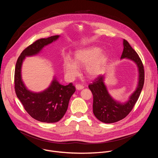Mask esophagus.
I'll list each match as a JSON object with an SVG mask.
<instances>
[{
	"label": "esophagus",
	"instance_id": "34e87169",
	"mask_svg": "<svg viewBox=\"0 0 158 158\" xmlns=\"http://www.w3.org/2000/svg\"><path fill=\"white\" fill-rule=\"evenodd\" d=\"M76 88L77 90H81V89H82L84 88V85H81V84H76Z\"/></svg>",
	"mask_w": 158,
	"mask_h": 158
}]
</instances>
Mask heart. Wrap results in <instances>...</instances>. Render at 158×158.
<instances>
[{"label": "heart", "mask_w": 158, "mask_h": 158, "mask_svg": "<svg viewBox=\"0 0 158 158\" xmlns=\"http://www.w3.org/2000/svg\"><path fill=\"white\" fill-rule=\"evenodd\" d=\"M102 50L97 47H90L76 52L74 60L67 56L63 62L66 76L69 79L75 78L79 74V67L85 66V71L90 77H97L104 71L107 61L105 53H101Z\"/></svg>", "instance_id": "obj_1"}]
</instances>
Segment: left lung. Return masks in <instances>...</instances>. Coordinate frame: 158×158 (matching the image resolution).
<instances>
[{
  "label": "left lung",
  "mask_w": 158,
  "mask_h": 158,
  "mask_svg": "<svg viewBox=\"0 0 158 158\" xmlns=\"http://www.w3.org/2000/svg\"><path fill=\"white\" fill-rule=\"evenodd\" d=\"M123 52L121 59H127L133 61L138 69V83L136 90L125 102L114 99L109 94L104 84V74L99 76L89 85L93 95V113L96 118L104 123H113L126 118L137 102L144 82V71L142 61L137 52L123 39Z\"/></svg>",
  "instance_id": "8db88e82"
}]
</instances>
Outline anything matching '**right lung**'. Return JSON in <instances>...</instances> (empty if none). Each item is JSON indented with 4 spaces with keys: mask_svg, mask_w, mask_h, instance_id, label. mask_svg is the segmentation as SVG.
I'll return each mask as SVG.
<instances>
[{
    "mask_svg": "<svg viewBox=\"0 0 158 158\" xmlns=\"http://www.w3.org/2000/svg\"><path fill=\"white\" fill-rule=\"evenodd\" d=\"M59 37L54 35L36 40L22 52L15 65L14 84L16 95L27 113L42 123H56L62 118L76 88L72 83L67 85L60 84L54 77L49 87L44 91L39 93L31 91L22 79V65L26 57L38 54L45 46L57 40Z\"/></svg>",
    "mask_w": 158,
    "mask_h": 158,
    "instance_id": "obj_1",
    "label": "right lung"
}]
</instances>
